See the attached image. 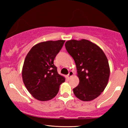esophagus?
Wrapping results in <instances>:
<instances>
[{
    "mask_svg": "<svg viewBox=\"0 0 128 128\" xmlns=\"http://www.w3.org/2000/svg\"><path fill=\"white\" fill-rule=\"evenodd\" d=\"M73 75V72H72V71H70L69 72V74H68V76H67V78H70V77H72Z\"/></svg>",
    "mask_w": 128,
    "mask_h": 128,
    "instance_id": "esophagus-1",
    "label": "esophagus"
}]
</instances>
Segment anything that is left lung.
Instances as JSON below:
<instances>
[{
  "label": "left lung",
  "mask_w": 128,
  "mask_h": 128,
  "mask_svg": "<svg viewBox=\"0 0 128 128\" xmlns=\"http://www.w3.org/2000/svg\"><path fill=\"white\" fill-rule=\"evenodd\" d=\"M66 50L74 59L79 83L73 89L74 95L84 101L100 95L108 84L110 70L102 50L88 40H72L65 43Z\"/></svg>",
  "instance_id": "obj_1"
}]
</instances>
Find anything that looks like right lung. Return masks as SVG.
Here are the masks:
<instances>
[{
  "mask_svg": "<svg viewBox=\"0 0 128 128\" xmlns=\"http://www.w3.org/2000/svg\"><path fill=\"white\" fill-rule=\"evenodd\" d=\"M65 41H48L34 45L26 56L22 70L23 82L35 98L48 101L55 97L65 78L54 64Z\"/></svg>",
  "mask_w": 128,
  "mask_h": 128,
  "instance_id": "obj_1",
  "label": "right lung"
}]
</instances>
